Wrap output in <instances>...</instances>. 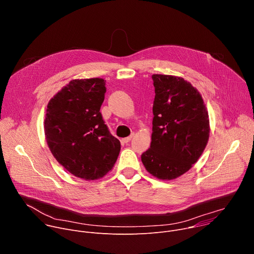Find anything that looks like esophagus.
<instances>
[{"mask_svg": "<svg viewBox=\"0 0 254 254\" xmlns=\"http://www.w3.org/2000/svg\"><path fill=\"white\" fill-rule=\"evenodd\" d=\"M132 136H133V133H131L129 136H127V137H125V138H123V141L124 142H126V143H127V142H129L130 141V139L132 138Z\"/></svg>", "mask_w": 254, "mask_h": 254, "instance_id": "esophagus-1", "label": "esophagus"}]
</instances>
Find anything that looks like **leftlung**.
<instances>
[{"label":"left lung","mask_w":254,"mask_h":254,"mask_svg":"<svg viewBox=\"0 0 254 254\" xmlns=\"http://www.w3.org/2000/svg\"><path fill=\"white\" fill-rule=\"evenodd\" d=\"M151 147L141 155L147 171L173 180L192 168L209 139V116L203 98L182 77L154 74Z\"/></svg>","instance_id":"obj_1"}]
</instances>
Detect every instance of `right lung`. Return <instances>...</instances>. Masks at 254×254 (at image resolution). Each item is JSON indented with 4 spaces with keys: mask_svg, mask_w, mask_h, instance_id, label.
<instances>
[{
    "mask_svg": "<svg viewBox=\"0 0 254 254\" xmlns=\"http://www.w3.org/2000/svg\"><path fill=\"white\" fill-rule=\"evenodd\" d=\"M105 91L102 78L71 80L46 110L44 131L52 155L69 173L87 181L110 172L121 151L100 114Z\"/></svg>",
    "mask_w": 254,
    "mask_h": 254,
    "instance_id": "right-lung-1",
    "label": "right lung"
}]
</instances>
